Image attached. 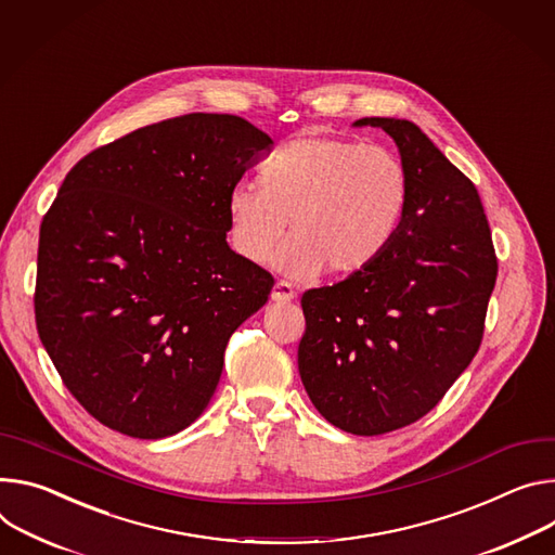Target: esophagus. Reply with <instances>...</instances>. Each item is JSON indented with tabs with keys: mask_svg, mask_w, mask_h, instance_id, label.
<instances>
[{
	"mask_svg": "<svg viewBox=\"0 0 555 555\" xmlns=\"http://www.w3.org/2000/svg\"><path fill=\"white\" fill-rule=\"evenodd\" d=\"M294 296H296V292H294V287L287 281H279L272 287V300H276V304H289Z\"/></svg>",
	"mask_w": 555,
	"mask_h": 555,
	"instance_id": "obj_1",
	"label": "esophagus"
}]
</instances>
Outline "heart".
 <instances>
[{"instance_id": "heart-1", "label": "heart", "mask_w": 555, "mask_h": 555, "mask_svg": "<svg viewBox=\"0 0 555 555\" xmlns=\"http://www.w3.org/2000/svg\"><path fill=\"white\" fill-rule=\"evenodd\" d=\"M261 183L228 194V230L238 257L263 263L285 234L274 266L308 279L372 270L405 225L412 181L391 150L351 139L296 137L263 164Z\"/></svg>"}]
</instances>
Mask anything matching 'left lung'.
<instances>
[{
    "label": "left lung",
    "mask_w": 555,
    "mask_h": 555,
    "mask_svg": "<svg viewBox=\"0 0 555 555\" xmlns=\"http://www.w3.org/2000/svg\"><path fill=\"white\" fill-rule=\"evenodd\" d=\"M398 145L412 181L400 236L367 272L308 289L300 380L334 427L378 436L416 423L482 340L498 261L476 185L412 121L365 117Z\"/></svg>",
    "instance_id": "left-lung-1"
}]
</instances>
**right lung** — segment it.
I'll return each mask as SVG.
<instances>
[{"instance_id":"right-lung-1","label":"right lung","mask_w":555,"mask_h":555,"mask_svg":"<svg viewBox=\"0 0 555 555\" xmlns=\"http://www.w3.org/2000/svg\"><path fill=\"white\" fill-rule=\"evenodd\" d=\"M274 141L192 113L86 155L39 230L35 321L68 391L132 438L192 425L274 279L228 245V194Z\"/></svg>"}]
</instances>
